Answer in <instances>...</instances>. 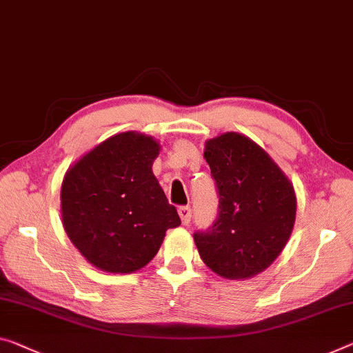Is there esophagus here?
Masks as SVG:
<instances>
[{"mask_svg":"<svg viewBox=\"0 0 353 353\" xmlns=\"http://www.w3.org/2000/svg\"><path fill=\"white\" fill-rule=\"evenodd\" d=\"M178 214H180L181 224L183 225H189V222H191V208H189V207H180V208H178Z\"/></svg>","mask_w":353,"mask_h":353,"instance_id":"obj_1","label":"esophagus"}]
</instances>
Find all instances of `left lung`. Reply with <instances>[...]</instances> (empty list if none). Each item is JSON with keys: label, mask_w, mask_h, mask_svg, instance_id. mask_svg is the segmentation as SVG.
Masks as SVG:
<instances>
[{"label": "left lung", "mask_w": 353, "mask_h": 353, "mask_svg": "<svg viewBox=\"0 0 353 353\" xmlns=\"http://www.w3.org/2000/svg\"><path fill=\"white\" fill-rule=\"evenodd\" d=\"M203 158L219 194V213L194 241L203 263L225 279L267 270L294 230L296 195L279 165L246 135L225 132L205 142Z\"/></svg>", "instance_id": "left-lung-1"}]
</instances>
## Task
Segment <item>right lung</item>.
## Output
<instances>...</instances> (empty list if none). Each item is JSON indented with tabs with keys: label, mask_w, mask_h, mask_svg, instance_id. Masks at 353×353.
<instances>
[{
	"label": "right lung",
	"mask_w": 353,
	"mask_h": 353,
	"mask_svg": "<svg viewBox=\"0 0 353 353\" xmlns=\"http://www.w3.org/2000/svg\"><path fill=\"white\" fill-rule=\"evenodd\" d=\"M159 151L150 135L115 134L64 175L63 227L93 267L134 273L158 254L165 232L181 224L151 169Z\"/></svg>",
	"instance_id": "obj_1"
}]
</instances>
